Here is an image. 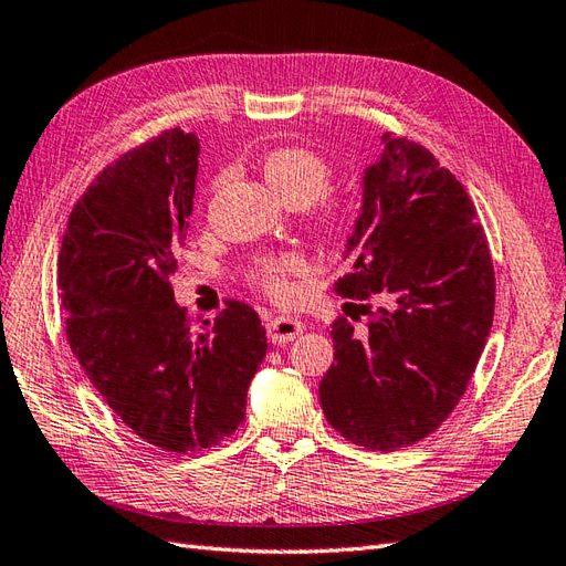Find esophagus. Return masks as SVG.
<instances>
[{
  "instance_id": "1",
  "label": "esophagus",
  "mask_w": 566,
  "mask_h": 566,
  "mask_svg": "<svg viewBox=\"0 0 566 566\" xmlns=\"http://www.w3.org/2000/svg\"><path fill=\"white\" fill-rule=\"evenodd\" d=\"M265 331H268L270 343L286 345V343H292V339H296L298 335H304L306 325L301 323L298 318H289V315H280V318H270L268 321Z\"/></svg>"
}]
</instances>
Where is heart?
<instances>
[{
	"label": "heart",
	"instance_id": "heart-1",
	"mask_svg": "<svg viewBox=\"0 0 566 566\" xmlns=\"http://www.w3.org/2000/svg\"><path fill=\"white\" fill-rule=\"evenodd\" d=\"M260 174L268 188L292 207H306L318 200L333 178L331 164L304 147H277L260 159ZM357 221V209L345 197H325L315 205V223L331 239H345ZM306 260L289 253L282 258H262L255 265V277L274 298L292 294V274H304Z\"/></svg>",
	"mask_w": 566,
	"mask_h": 566
}]
</instances>
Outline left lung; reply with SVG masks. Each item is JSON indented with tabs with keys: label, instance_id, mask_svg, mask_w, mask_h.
I'll use <instances>...</instances> for the list:
<instances>
[{
	"label": "left lung",
	"instance_id": "1",
	"mask_svg": "<svg viewBox=\"0 0 566 566\" xmlns=\"http://www.w3.org/2000/svg\"><path fill=\"white\" fill-rule=\"evenodd\" d=\"M343 258V296L378 294L366 333L333 325L335 364L321 380L325 419L352 443L398 451L429 437L480 361L494 318V270L468 192L419 144L380 135Z\"/></svg>",
	"mask_w": 566,
	"mask_h": 566
}]
</instances>
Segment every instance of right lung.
<instances>
[{
  "label": "right lung",
  "instance_id": "1",
  "mask_svg": "<svg viewBox=\"0 0 566 566\" xmlns=\"http://www.w3.org/2000/svg\"><path fill=\"white\" fill-rule=\"evenodd\" d=\"M197 156L200 139L178 127L120 156L72 209L57 258L74 357L111 410L170 453H197L239 429L268 352L265 327L241 301L202 331L176 304L170 277Z\"/></svg>",
  "mask_w": 566,
  "mask_h": 566
}]
</instances>
